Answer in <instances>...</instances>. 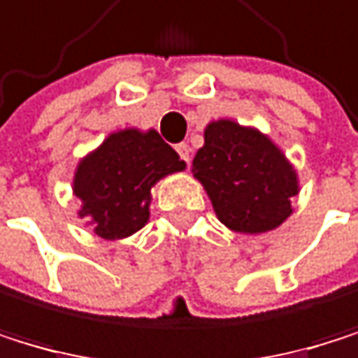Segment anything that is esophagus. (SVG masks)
I'll return each instance as SVG.
<instances>
[{
	"instance_id": "obj_1",
	"label": "esophagus",
	"mask_w": 358,
	"mask_h": 358,
	"mask_svg": "<svg viewBox=\"0 0 358 358\" xmlns=\"http://www.w3.org/2000/svg\"><path fill=\"white\" fill-rule=\"evenodd\" d=\"M176 150H178V155H180L182 161L191 163V146H189V144H178Z\"/></svg>"
}]
</instances>
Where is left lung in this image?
Returning a JSON list of instances; mask_svg holds the SVG:
<instances>
[{"instance_id": "1", "label": "left lung", "mask_w": 358, "mask_h": 358, "mask_svg": "<svg viewBox=\"0 0 358 358\" xmlns=\"http://www.w3.org/2000/svg\"><path fill=\"white\" fill-rule=\"evenodd\" d=\"M218 220L236 234H267L293 214L299 178L269 136L231 118L208 122L193 159Z\"/></svg>"}]
</instances>
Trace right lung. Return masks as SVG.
<instances>
[{
  "instance_id": "add662e5",
  "label": "right lung",
  "mask_w": 358,
  "mask_h": 358,
  "mask_svg": "<svg viewBox=\"0 0 358 358\" xmlns=\"http://www.w3.org/2000/svg\"><path fill=\"white\" fill-rule=\"evenodd\" d=\"M185 167L155 129L114 131L76 167L71 191L83 201L78 216L103 240L129 238L150 218L152 187Z\"/></svg>"
}]
</instances>
